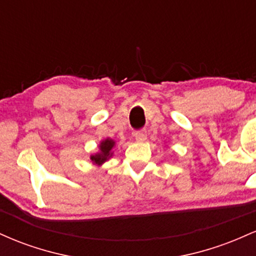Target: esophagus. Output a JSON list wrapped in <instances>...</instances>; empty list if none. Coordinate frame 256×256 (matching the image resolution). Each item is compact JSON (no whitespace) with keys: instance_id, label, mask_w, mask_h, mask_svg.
Here are the masks:
<instances>
[{"instance_id":"1","label":"esophagus","mask_w":256,"mask_h":256,"mask_svg":"<svg viewBox=\"0 0 256 256\" xmlns=\"http://www.w3.org/2000/svg\"><path fill=\"white\" fill-rule=\"evenodd\" d=\"M134 137H136L137 142H144L146 140V130H140L134 134Z\"/></svg>"}]
</instances>
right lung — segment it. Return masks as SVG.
<instances>
[{
	"instance_id": "right-lung-1",
	"label": "right lung",
	"mask_w": 256,
	"mask_h": 256,
	"mask_svg": "<svg viewBox=\"0 0 256 256\" xmlns=\"http://www.w3.org/2000/svg\"><path fill=\"white\" fill-rule=\"evenodd\" d=\"M114 146H116V142H114L113 140H110V138L102 140L98 146L100 152H96L95 155H91L90 156V160L92 161L94 165L101 166L102 164L108 160V158H112V155H113L112 149L114 148Z\"/></svg>"
}]
</instances>
